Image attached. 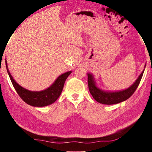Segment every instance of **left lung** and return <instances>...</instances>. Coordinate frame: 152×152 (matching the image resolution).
Returning a JSON list of instances; mask_svg holds the SVG:
<instances>
[{"instance_id": "left-lung-1", "label": "left lung", "mask_w": 152, "mask_h": 152, "mask_svg": "<svg viewBox=\"0 0 152 152\" xmlns=\"http://www.w3.org/2000/svg\"><path fill=\"white\" fill-rule=\"evenodd\" d=\"M145 66L142 72L139 76L137 80L135 81L132 86L129 88L118 91H104L100 88L97 86L96 82L95 81L94 76L91 73H88V85L89 91L92 94L94 99L100 103L104 104H115L125 101L128 99L134 93L135 90L137 89L138 85L142 78V76L145 70Z\"/></svg>"}]
</instances>
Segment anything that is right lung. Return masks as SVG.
<instances>
[{
    "mask_svg": "<svg viewBox=\"0 0 152 152\" xmlns=\"http://www.w3.org/2000/svg\"><path fill=\"white\" fill-rule=\"evenodd\" d=\"M5 63L7 72L15 91L27 104L33 107H42L53 103L60 96L66 80L72 73V71H69L62 74L58 77V78L50 87L43 91H31L20 86L15 80L9 70L7 60H5Z\"/></svg>",
    "mask_w": 152,
    "mask_h": 152,
    "instance_id": "add662e5",
    "label": "right lung"
}]
</instances>
